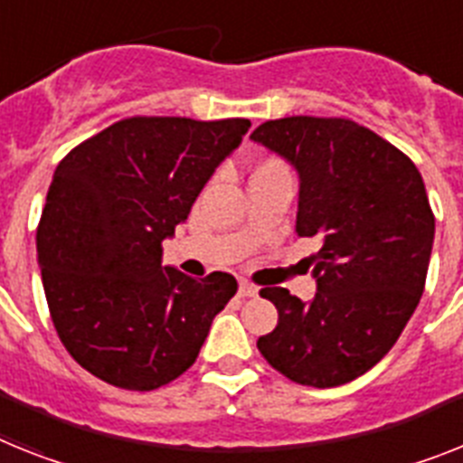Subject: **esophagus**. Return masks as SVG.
<instances>
[{"instance_id": "1", "label": "esophagus", "mask_w": 463, "mask_h": 463, "mask_svg": "<svg viewBox=\"0 0 463 463\" xmlns=\"http://www.w3.org/2000/svg\"><path fill=\"white\" fill-rule=\"evenodd\" d=\"M238 294L240 297H256L259 294V287L251 285V282H247V279H240V287H238Z\"/></svg>"}]
</instances>
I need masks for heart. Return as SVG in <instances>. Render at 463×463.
Wrapping results in <instances>:
<instances>
[{
  "label": "heart",
  "instance_id": "obj_1",
  "mask_svg": "<svg viewBox=\"0 0 463 463\" xmlns=\"http://www.w3.org/2000/svg\"><path fill=\"white\" fill-rule=\"evenodd\" d=\"M275 169H287L285 165H282V159L278 157H266L259 162V166H256L254 174H266V172H275Z\"/></svg>",
  "mask_w": 463,
  "mask_h": 463
}]
</instances>
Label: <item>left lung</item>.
I'll return each instance as SVG.
<instances>
[{
  "instance_id": "8db88e82",
  "label": "left lung",
  "mask_w": 463,
  "mask_h": 463,
  "mask_svg": "<svg viewBox=\"0 0 463 463\" xmlns=\"http://www.w3.org/2000/svg\"><path fill=\"white\" fill-rule=\"evenodd\" d=\"M251 138L297 166V232L322 244L308 256L317 278L310 304L285 287L259 291L279 317L256 345L301 386L353 382L393 348L423 294L436 216L421 174L345 118L268 119Z\"/></svg>"
}]
</instances>
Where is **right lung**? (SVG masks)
Listing matches in <instances>:
<instances>
[{
    "instance_id": "add662e5",
    "label": "right lung",
    "mask_w": 463,
    "mask_h": 463,
    "mask_svg": "<svg viewBox=\"0 0 463 463\" xmlns=\"http://www.w3.org/2000/svg\"><path fill=\"white\" fill-rule=\"evenodd\" d=\"M250 119H119L61 159L37 225L53 327L75 363L124 391H155L195 363L238 279L162 266V242Z\"/></svg>"
}]
</instances>
